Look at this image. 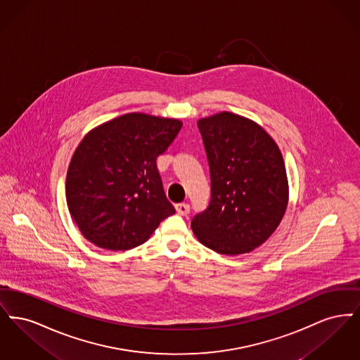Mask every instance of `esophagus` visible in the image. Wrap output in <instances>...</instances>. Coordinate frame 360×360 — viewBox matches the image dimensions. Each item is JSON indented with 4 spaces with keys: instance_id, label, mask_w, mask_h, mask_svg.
<instances>
[{
    "instance_id": "esophagus-1",
    "label": "esophagus",
    "mask_w": 360,
    "mask_h": 360,
    "mask_svg": "<svg viewBox=\"0 0 360 360\" xmlns=\"http://www.w3.org/2000/svg\"><path fill=\"white\" fill-rule=\"evenodd\" d=\"M175 210L181 216H186V214H188V212H190V206H188V204H176L175 205Z\"/></svg>"
}]
</instances>
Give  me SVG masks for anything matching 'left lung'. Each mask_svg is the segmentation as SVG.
I'll list each match as a JSON object with an SVG mask.
<instances>
[{
  "label": "left lung",
  "mask_w": 360,
  "mask_h": 360,
  "mask_svg": "<svg viewBox=\"0 0 360 360\" xmlns=\"http://www.w3.org/2000/svg\"><path fill=\"white\" fill-rule=\"evenodd\" d=\"M210 170V202L191 220L195 238L217 254L254 251L282 221L289 202L283 156L257 122L231 112L197 121Z\"/></svg>",
  "instance_id": "left-lung-1"
}]
</instances>
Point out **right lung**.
<instances>
[{
    "label": "right lung",
    "instance_id": "obj_1",
    "mask_svg": "<svg viewBox=\"0 0 360 360\" xmlns=\"http://www.w3.org/2000/svg\"><path fill=\"white\" fill-rule=\"evenodd\" d=\"M182 121L127 113L86 134L70 160L66 201L86 240L127 251L175 213L156 167Z\"/></svg>",
    "mask_w": 360,
    "mask_h": 360
}]
</instances>
